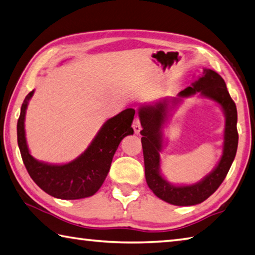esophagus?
<instances>
[{
    "instance_id": "esophagus-1",
    "label": "esophagus",
    "mask_w": 255,
    "mask_h": 255,
    "mask_svg": "<svg viewBox=\"0 0 255 255\" xmlns=\"http://www.w3.org/2000/svg\"><path fill=\"white\" fill-rule=\"evenodd\" d=\"M132 127H133V129H134V132H135V134H138V133H140V131L142 129V126H141V121H140V119H138L137 117L133 120Z\"/></svg>"
}]
</instances>
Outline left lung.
<instances>
[{"label": "left lung", "mask_w": 255, "mask_h": 255, "mask_svg": "<svg viewBox=\"0 0 255 255\" xmlns=\"http://www.w3.org/2000/svg\"><path fill=\"white\" fill-rule=\"evenodd\" d=\"M196 93L213 100L221 105L225 114V128L223 154L219 164L202 181L192 185H173L160 173V152L163 143L162 128L167 120L170 100L164 99L153 105H144L138 109V117L143 128L140 133L142 135L146 183L157 198L173 205H195L212 195L227 176L238 150L237 107L230 97L224 80L213 70L203 69L200 78L191 86L181 91L179 97L187 98ZM181 99L174 98L171 100V103L176 104Z\"/></svg>", "instance_id": "left-lung-1"}]
</instances>
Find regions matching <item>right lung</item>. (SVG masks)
<instances>
[{"label": "right lung", "instance_id": "obj_1", "mask_svg": "<svg viewBox=\"0 0 255 255\" xmlns=\"http://www.w3.org/2000/svg\"><path fill=\"white\" fill-rule=\"evenodd\" d=\"M33 93L34 91L23 101L17 120V144L28 174L43 191L57 199L79 200L95 194L108 175L120 142L124 136L133 134L131 124L135 110L127 109L109 119L89 147L75 160L61 165L49 164L35 160L26 144L24 120Z\"/></svg>", "mask_w": 255, "mask_h": 255}]
</instances>
